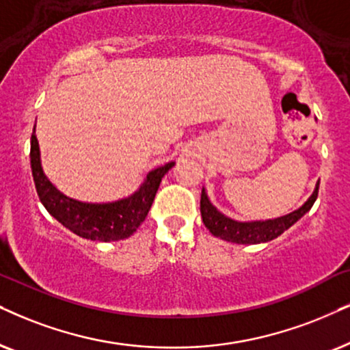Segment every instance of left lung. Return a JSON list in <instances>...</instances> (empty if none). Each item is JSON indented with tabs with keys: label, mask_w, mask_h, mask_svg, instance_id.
<instances>
[{
	"label": "left lung",
	"mask_w": 350,
	"mask_h": 350,
	"mask_svg": "<svg viewBox=\"0 0 350 350\" xmlns=\"http://www.w3.org/2000/svg\"><path fill=\"white\" fill-rule=\"evenodd\" d=\"M318 187H320V180L317 183L315 190L308 197V200L302 206L297 208V210H294L293 213L265 221H236L229 218V216L218 211V208L208 198L205 189H202L200 213L203 224L215 237L234 242V244H262V242H269L278 236H281L293 224L297 223L305 213L310 211V208L318 197Z\"/></svg>",
	"instance_id": "obj_1"
}]
</instances>
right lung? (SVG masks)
I'll return each instance as SVG.
<instances>
[{"label": "right lung", "mask_w": 350, "mask_h": 350, "mask_svg": "<svg viewBox=\"0 0 350 350\" xmlns=\"http://www.w3.org/2000/svg\"><path fill=\"white\" fill-rule=\"evenodd\" d=\"M174 165L170 161L154 167L129 197L108 203H88L64 196L51 184L43 172L35 127L30 139V167L40 202L64 228L90 241L111 242L132 236L147 218L163 176Z\"/></svg>", "instance_id": "add662e5"}]
</instances>
